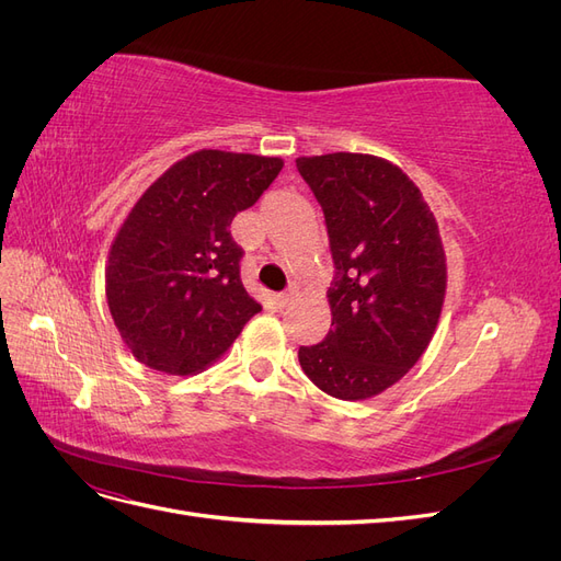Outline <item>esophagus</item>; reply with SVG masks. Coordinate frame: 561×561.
<instances>
[{"instance_id": "34e87169", "label": "esophagus", "mask_w": 561, "mask_h": 561, "mask_svg": "<svg viewBox=\"0 0 561 561\" xmlns=\"http://www.w3.org/2000/svg\"><path fill=\"white\" fill-rule=\"evenodd\" d=\"M297 297H299L297 287H290V290H287V293L278 295V297H276V301H278V307H280V309H285V307H290V304H295V301H297Z\"/></svg>"}]
</instances>
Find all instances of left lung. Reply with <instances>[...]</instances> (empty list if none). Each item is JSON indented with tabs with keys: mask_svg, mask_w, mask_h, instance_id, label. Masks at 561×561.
Here are the masks:
<instances>
[{
	"mask_svg": "<svg viewBox=\"0 0 561 561\" xmlns=\"http://www.w3.org/2000/svg\"><path fill=\"white\" fill-rule=\"evenodd\" d=\"M330 236L332 328L299 348L322 393L367 400L383 393L426 353L443 313L447 254L437 219L396 163L334 151L299 157Z\"/></svg>",
	"mask_w": 561,
	"mask_h": 561,
	"instance_id": "1",
	"label": "left lung"
}]
</instances>
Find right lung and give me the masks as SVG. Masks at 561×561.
<instances>
[{"label":"right lung","instance_id":"add662e5","mask_svg":"<svg viewBox=\"0 0 561 561\" xmlns=\"http://www.w3.org/2000/svg\"><path fill=\"white\" fill-rule=\"evenodd\" d=\"M280 168V157L198 149L135 201L105 266L107 307L135 360L194 377L262 311L241 283L243 250L229 227Z\"/></svg>","mask_w":561,"mask_h":561}]
</instances>
